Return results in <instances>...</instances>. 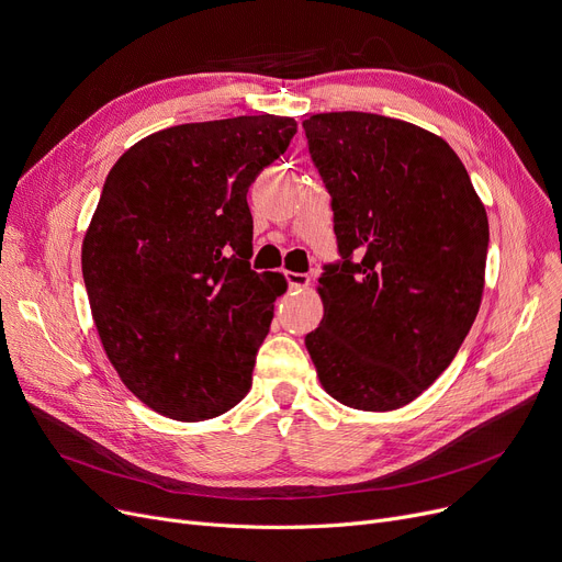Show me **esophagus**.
Returning a JSON list of instances; mask_svg holds the SVG:
<instances>
[{
    "label": "esophagus",
    "instance_id": "obj_1",
    "mask_svg": "<svg viewBox=\"0 0 562 562\" xmlns=\"http://www.w3.org/2000/svg\"><path fill=\"white\" fill-rule=\"evenodd\" d=\"M284 278H286V282H289V286H291V289H305V286H310V282H312L307 273L284 271Z\"/></svg>",
    "mask_w": 562,
    "mask_h": 562
}]
</instances>
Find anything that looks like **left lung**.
<instances>
[{
    "label": "left lung",
    "instance_id": "1",
    "mask_svg": "<svg viewBox=\"0 0 562 562\" xmlns=\"http://www.w3.org/2000/svg\"><path fill=\"white\" fill-rule=\"evenodd\" d=\"M303 127L344 257L318 280L326 314L305 346L333 398L390 412L445 373L479 314L485 206L428 130L362 111L316 113Z\"/></svg>",
    "mask_w": 562,
    "mask_h": 562
}]
</instances>
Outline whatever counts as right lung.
<instances>
[{"label": "right lung", "instance_id": "right-lung-1", "mask_svg": "<svg viewBox=\"0 0 562 562\" xmlns=\"http://www.w3.org/2000/svg\"><path fill=\"white\" fill-rule=\"evenodd\" d=\"M296 132L273 113L177 125L106 175L81 246L88 303L125 387L168 419H214L250 390L286 280L250 271L246 195Z\"/></svg>", "mask_w": 562, "mask_h": 562}]
</instances>
